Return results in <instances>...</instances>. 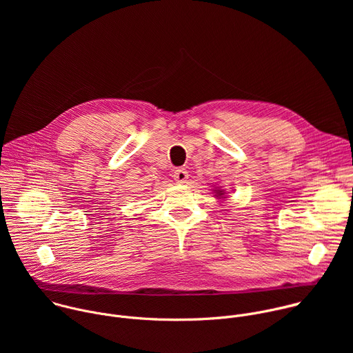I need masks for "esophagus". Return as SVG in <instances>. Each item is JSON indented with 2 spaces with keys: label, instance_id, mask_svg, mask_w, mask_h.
<instances>
[{
  "label": "esophagus",
  "instance_id": "obj_1",
  "mask_svg": "<svg viewBox=\"0 0 353 353\" xmlns=\"http://www.w3.org/2000/svg\"><path fill=\"white\" fill-rule=\"evenodd\" d=\"M173 177H174V180L177 183H185L187 179H188V172L185 169H183V168H179V169L174 170Z\"/></svg>",
  "mask_w": 353,
  "mask_h": 353
}]
</instances>
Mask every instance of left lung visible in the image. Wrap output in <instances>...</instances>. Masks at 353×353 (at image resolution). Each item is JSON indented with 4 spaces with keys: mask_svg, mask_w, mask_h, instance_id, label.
Returning <instances> with one entry per match:
<instances>
[{
    "mask_svg": "<svg viewBox=\"0 0 353 353\" xmlns=\"http://www.w3.org/2000/svg\"><path fill=\"white\" fill-rule=\"evenodd\" d=\"M216 194H219V195H222V191H219V190H218V192H216Z\"/></svg>",
    "mask_w": 353,
    "mask_h": 353,
    "instance_id": "obj_1",
    "label": "left lung"
}]
</instances>
